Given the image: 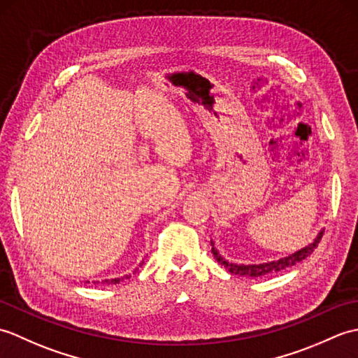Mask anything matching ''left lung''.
Here are the masks:
<instances>
[{
  "instance_id": "left-lung-1",
  "label": "left lung",
  "mask_w": 358,
  "mask_h": 358,
  "mask_svg": "<svg viewBox=\"0 0 358 358\" xmlns=\"http://www.w3.org/2000/svg\"><path fill=\"white\" fill-rule=\"evenodd\" d=\"M323 237V229L318 232L317 238L310 243L309 246L303 248L300 250H296L292 255H287L285 258H280L277 262H269V263H260V264H237V263H229L227 260L218 254V250L214 248V243L210 241L212 245V254H214L215 260L224 266V268L229 271L231 273H235V275H245V277H262L266 275V273H272V272H278V271H283L291 268V266L300 263L305 260L306 257H309L310 254L314 252V249L318 246V243H320Z\"/></svg>"
}]
</instances>
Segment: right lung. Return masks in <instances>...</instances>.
Returning a JSON list of instances; mask_svg holds the SVG:
<instances>
[{
    "label": "right lung",
    "instance_id": "obj_1",
    "mask_svg": "<svg viewBox=\"0 0 358 358\" xmlns=\"http://www.w3.org/2000/svg\"><path fill=\"white\" fill-rule=\"evenodd\" d=\"M126 278H127V275H126ZM121 280H123V277H121V278H112V280H106V283H113V285H117V283H120V281Z\"/></svg>",
    "mask_w": 358,
    "mask_h": 358
}]
</instances>
